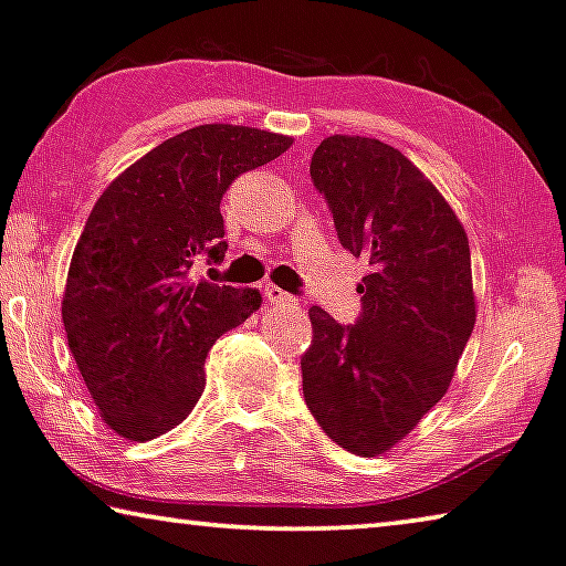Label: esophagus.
<instances>
[{"label": "esophagus", "mask_w": 566, "mask_h": 566, "mask_svg": "<svg viewBox=\"0 0 566 566\" xmlns=\"http://www.w3.org/2000/svg\"><path fill=\"white\" fill-rule=\"evenodd\" d=\"M264 300L274 302V305H290V302H294L292 294L284 292L282 286H276V284H266L264 286Z\"/></svg>", "instance_id": "1"}]
</instances>
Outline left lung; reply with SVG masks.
<instances>
[{
	"instance_id": "obj_1",
	"label": "left lung",
	"mask_w": 566,
	"mask_h": 566,
	"mask_svg": "<svg viewBox=\"0 0 566 566\" xmlns=\"http://www.w3.org/2000/svg\"><path fill=\"white\" fill-rule=\"evenodd\" d=\"M310 177L343 249L368 259L370 274L353 325L310 307L302 394L333 442L374 458L442 399L470 340L468 235L434 185L378 139H323Z\"/></svg>"
}]
</instances>
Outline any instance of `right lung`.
Listing matches in <instances>:
<instances>
[{"label":"right lung","mask_w":566,"mask_h":566,"mask_svg":"<svg viewBox=\"0 0 566 566\" xmlns=\"http://www.w3.org/2000/svg\"><path fill=\"white\" fill-rule=\"evenodd\" d=\"M282 134L202 124L147 151L96 200L73 251L63 325L101 417L147 442L190 415L206 356L261 294L192 280L221 264V200L235 177L290 149Z\"/></svg>","instance_id":"obj_1"}]
</instances>
